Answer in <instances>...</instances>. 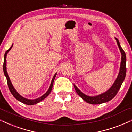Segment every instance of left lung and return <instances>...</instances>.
Listing matches in <instances>:
<instances>
[{
    "label": "left lung",
    "mask_w": 132,
    "mask_h": 132,
    "mask_svg": "<svg viewBox=\"0 0 132 132\" xmlns=\"http://www.w3.org/2000/svg\"><path fill=\"white\" fill-rule=\"evenodd\" d=\"M117 42L119 48L120 50L121 54H122V57H121V67L120 70H119V73L118 78L114 82L113 85H112V87L106 92L105 93H104L96 96H88L84 94L83 93L80 91L79 89L76 87V85H74L75 89L76 90V93L83 99L85 101L88 102L89 104H100L104 102H106L109 101L111 100H112L113 97L116 95L118 93L119 90L121 88V85L124 81L125 77L126 75V56L125 53L124 51L121 48L120 44L118 39L115 38Z\"/></svg>",
    "instance_id": "1"
}]
</instances>
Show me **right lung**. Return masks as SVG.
Wrapping results in <instances>:
<instances>
[{
    "label": "right lung",
    "instance_id": "obj_1",
    "mask_svg": "<svg viewBox=\"0 0 132 132\" xmlns=\"http://www.w3.org/2000/svg\"><path fill=\"white\" fill-rule=\"evenodd\" d=\"M13 47V45L11 46V47L7 51H6L5 53V55H4V61H3V72H4V74L5 75L6 78V80H7V84H8V88L10 89V91L11 92V93L12 95H13V96L15 97V98L17 100L19 101L22 103L25 104H27V105H34V104H36L37 103H38L41 101H42L45 98V97H47L48 96L50 93V92L51 91V90H52V88H53V82H54V78H55V77L56 76V74H55L54 75L53 78V79H52V81H51V83L50 84V88L48 89V90L46 92V93L44 94L43 96H42L39 97V98H37V99H36V100H28V99H26L25 98V97H22L20 96L18 92L16 91V90H15L14 88L13 85H12V84L11 82V81H10V78H9V76H8V73H7V71H6V54H7L8 52L9 51L11 48Z\"/></svg>",
    "mask_w": 132,
    "mask_h": 132
}]
</instances>
